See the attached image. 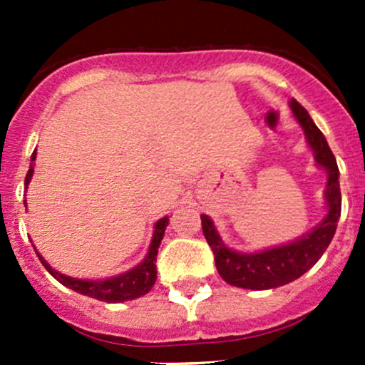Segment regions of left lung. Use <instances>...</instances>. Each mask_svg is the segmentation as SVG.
<instances>
[{
	"mask_svg": "<svg viewBox=\"0 0 365 365\" xmlns=\"http://www.w3.org/2000/svg\"><path fill=\"white\" fill-rule=\"evenodd\" d=\"M292 111L304 128L309 146L314 150L316 162L329 173L325 194L327 203H329V215L300 240L256 254H240L227 249L220 240L212 220L206 215H201L203 235L215 256L217 272L227 284L245 289H270L288 284L304 275L312 264L318 263L336 235L337 220L341 217L339 168H337L336 157L325 135L297 101H292Z\"/></svg>",
	"mask_w": 365,
	"mask_h": 365,
	"instance_id": "left-lung-1",
	"label": "left lung"
}]
</instances>
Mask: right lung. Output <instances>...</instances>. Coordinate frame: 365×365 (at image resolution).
<instances>
[{
    "mask_svg": "<svg viewBox=\"0 0 365 365\" xmlns=\"http://www.w3.org/2000/svg\"><path fill=\"white\" fill-rule=\"evenodd\" d=\"M36 153H33L31 160H35ZM33 168H29L28 175H26L24 185H28L29 180H31ZM26 205V201H24ZM168 217H162L159 222L155 224V233H153L152 245H150V251L146 259L141 264L134 268V270L127 272V274H121L118 277L106 279V281H83V279H73L67 277V275L60 274V272L53 270L49 264L43 261V257L36 252L38 259L42 261V264L46 267V270L53 275L56 281H60L61 284L67 286V288L73 289V292L81 293V295H88L91 298H97V300L109 302V304H116V302H125V300H134V298L146 295L150 289L153 288L157 281V252H159V245L162 237H164L165 226H168Z\"/></svg>",
    "mask_w": 365,
    "mask_h": 365,
    "instance_id": "right-lung-1",
    "label": "right lung"
}]
</instances>
